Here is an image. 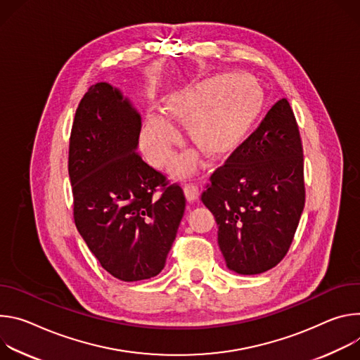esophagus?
<instances>
[{
  "mask_svg": "<svg viewBox=\"0 0 360 360\" xmlns=\"http://www.w3.org/2000/svg\"><path fill=\"white\" fill-rule=\"evenodd\" d=\"M184 194L187 197L188 202H194L198 198V195H200V190H198V186L194 184V183H187L184 186Z\"/></svg>",
  "mask_w": 360,
  "mask_h": 360,
  "instance_id": "34e87169",
  "label": "esophagus"
}]
</instances>
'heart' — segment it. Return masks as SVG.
<instances>
[{"mask_svg":"<svg viewBox=\"0 0 360 360\" xmlns=\"http://www.w3.org/2000/svg\"><path fill=\"white\" fill-rule=\"evenodd\" d=\"M237 74H223L190 86L169 98L166 111L180 124H191L193 143L213 158H223L240 144L259 111L256 91ZM176 126L162 114H150L141 131V148L148 162L165 167L180 143ZM195 167V157H181L174 165L177 176Z\"/></svg>","mask_w":360,"mask_h":360,"instance_id":"heart-1","label":"heart"}]
</instances>
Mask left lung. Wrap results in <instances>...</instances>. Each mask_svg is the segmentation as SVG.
<instances>
[{
	"label": "left lung",
	"instance_id": "obj_1",
	"mask_svg": "<svg viewBox=\"0 0 360 360\" xmlns=\"http://www.w3.org/2000/svg\"><path fill=\"white\" fill-rule=\"evenodd\" d=\"M303 147L295 112L278 100L217 167L202 193L227 267L259 274L288 255L304 207Z\"/></svg>",
	"mask_w": 360,
	"mask_h": 360
}]
</instances>
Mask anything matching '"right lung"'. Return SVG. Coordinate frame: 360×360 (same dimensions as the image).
<instances>
[{
	"instance_id": "obj_1",
	"label": "right lung",
	"mask_w": 360,
	"mask_h": 360,
	"mask_svg": "<svg viewBox=\"0 0 360 360\" xmlns=\"http://www.w3.org/2000/svg\"><path fill=\"white\" fill-rule=\"evenodd\" d=\"M140 130L129 101L97 83L77 107L68 146L75 227L103 269L123 282L163 270L186 210L181 186L136 151Z\"/></svg>"
}]
</instances>
